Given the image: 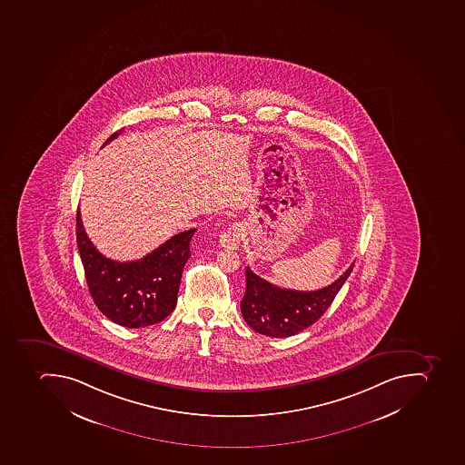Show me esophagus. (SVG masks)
I'll use <instances>...</instances> for the list:
<instances>
[{
    "label": "esophagus",
    "instance_id": "esophagus-1",
    "mask_svg": "<svg viewBox=\"0 0 465 465\" xmlns=\"http://www.w3.org/2000/svg\"><path fill=\"white\" fill-rule=\"evenodd\" d=\"M243 236H245L243 226L241 223H233L226 232L222 233L220 242H222V245L227 246V248H238Z\"/></svg>",
    "mask_w": 465,
    "mask_h": 465
}]
</instances>
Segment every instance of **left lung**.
Wrapping results in <instances>:
<instances>
[{"instance_id":"left-lung-1","label":"left lung","mask_w":465,"mask_h":465,"mask_svg":"<svg viewBox=\"0 0 465 465\" xmlns=\"http://www.w3.org/2000/svg\"><path fill=\"white\" fill-rule=\"evenodd\" d=\"M349 267L330 286L312 292L282 289L246 268L245 296L241 301V312L249 327L260 334L284 339L311 327L325 313L342 284L353 272Z\"/></svg>"}]
</instances>
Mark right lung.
<instances>
[{"label": "right lung", "mask_w": 465, "mask_h": 465, "mask_svg": "<svg viewBox=\"0 0 465 465\" xmlns=\"http://www.w3.org/2000/svg\"><path fill=\"white\" fill-rule=\"evenodd\" d=\"M116 131L104 144L118 137ZM197 229L172 236L142 260L118 262L102 255L87 238L77 212V246L90 294L112 322L126 328L149 327L173 312L190 242Z\"/></svg>", "instance_id": "obj_1"}]
</instances>
